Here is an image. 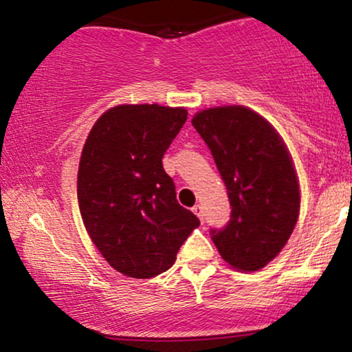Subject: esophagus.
Returning <instances> with one entry per match:
<instances>
[{
    "label": "esophagus",
    "instance_id": "34e87169",
    "mask_svg": "<svg viewBox=\"0 0 352 352\" xmlns=\"http://www.w3.org/2000/svg\"><path fill=\"white\" fill-rule=\"evenodd\" d=\"M192 212L195 213V215L199 217L201 221H204V208H201V205H195V207L192 208Z\"/></svg>",
    "mask_w": 352,
    "mask_h": 352
}]
</instances>
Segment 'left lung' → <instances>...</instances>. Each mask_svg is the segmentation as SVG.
I'll use <instances>...</instances> for the list:
<instances>
[{
	"instance_id": "1",
	"label": "left lung",
	"mask_w": 352,
	"mask_h": 352,
	"mask_svg": "<svg viewBox=\"0 0 352 352\" xmlns=\"http://www.w3.org/2000/svg\"><path fill=\"white\" fill-rule=\"evenodd\" d=\"M228 192L223 228L210 230L221 258L241 272L263 268L281 252L300 215V185L276 131L241 106L201 111L192 119Z\"/></svg>"
}]
</instances>
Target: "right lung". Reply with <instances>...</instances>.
I'll list each match as a JSON object with an SVG mask.
<instances>
[{"instance_id":"obj_1","label":"right lung","mask_w":352,"mask_h":352,"mask_svg":"<svg viewBox=\"0 0 352 352\" xmlns=\"http://www.w3.org/2000/svg\"><path fill=\"white\" fill-rule=\"evenodd\" d=\"M187 120L184 107L109 109L92 127L78 173L89 236L117 272L152 278L167 272L200 220L177 201L164 153Z\"/></svg>"}]
</instances>
